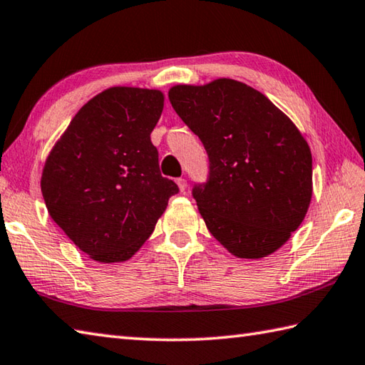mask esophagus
<instances>
[{"label":"esophagus","mask_w":365,"mask_h":365,"mask_svg":"<svg viewBox=\"0 0 365 365\" xmlns=\"http://www.w3.org/2000/svg\"><path fill=\"white\" fill-rule=\"evenodd\" d=\"M177 185H178V190L182 192L187 191V180H185V178H177Z\"/></svg>","instance_id":"esophagus-1"}]
</instances>
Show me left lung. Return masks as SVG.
<instances>
[{
  "instance_id": "left-lung-1",
  "label": "left lung",
  "mask_w": 365,
  "mask_h": 365,
  "mask_svg": "<svg viewBox=\"0 0 365 365\" xmlns=\"http://www.w3.org/2000/svg\"><path fill=\"white\" fill-rule=\"evenodd\" d=\"M169 101L209 155V182L192 190L207 230L240 259L277 252L313 195L302 133L261 91L234 78L174 85Z\"/></svg>"
}]
</instances>
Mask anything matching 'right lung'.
<instances>
[{
  "instance_id": "obj_1",
  "label": "right lung",
  "mask_w": 365,
  "mask_h": 365,
  "mask_svg": "<svg viewBox=\"0 0 365 365\" xmlns=\"http://www.w3.org/2000/svg\"><path fill=\"white\" fill-rule=\"evenodd\" d=\"M163 107L161 90L110 87L81 107L50 150L41 175L47 212L93 261L133 258L178 192L150 140Z\"/></svg>"
}]
</instances>
